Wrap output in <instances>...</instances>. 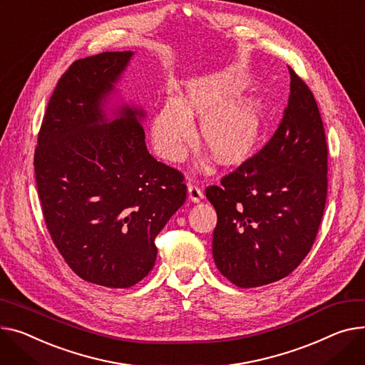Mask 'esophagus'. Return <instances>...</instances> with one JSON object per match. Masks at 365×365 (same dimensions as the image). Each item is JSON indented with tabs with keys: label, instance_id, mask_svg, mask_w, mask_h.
<instances>
[{
	"label": "esophagus",
	"instance_id": "34e87169",
	"mask_svg": "<svg viewBox=\"0 0 365 365\" xmlns=\"http://www.w3.org/2000/svg\"><path fill=\"white\" fill-rule=\"evenodd\" d=\"M187 193H189V200L192 202H200L204 198V193H202L201 187H198L193 183H187Z\"/></svg>",
	"mask_w": 365,
	"mask_h": 365
}]
</instances>
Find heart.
I'll list each match as a JSON object with an SVG mask.
<instances>
[{
	"instance_id": "1",
	"label": "heart",
	"mask_w": 365,
	"mask_h": 365,
	"mask_svg": "<svg viewBox=\"0 0 365 365\" xmlns=\"http://www.w3.org/2000/svg\"><path fill=\"white\" fill-rule=\"evenodd\" d=\"M244 86L245 81L229 70L189 81L182 98L170 96L153 118L151 138L158 154L179 160L192 135V117H204L200 140L217 161L232 164L247 158L261 135L262 115L250 96L229 101Z\"/></svg>"
}]
</instances>
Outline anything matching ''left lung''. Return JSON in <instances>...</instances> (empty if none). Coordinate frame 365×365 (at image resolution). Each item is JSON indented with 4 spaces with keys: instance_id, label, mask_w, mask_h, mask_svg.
<instances>
[{
    "instance_id": "8db88e82",
    "label": "left lung",
    "mask_w": 365,
    "mask_h": 365,
    "mask_svg": "<svg viewBox=\"0 0 365 365\" xmlns=\"http://www.w3.org/2000/svg\"><path fill=\"white\" fill-rule=\"evenodd\" d=\"M290 73L280 125L265 147L208 186L217 212L212 258L239 287H257L292 273L309 252L327 197V145L312 92Z\"/></svg>"
}]
</instances>
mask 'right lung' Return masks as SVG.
<instances>
[{"instance_id":"1","label":"right lung","mask_w":365,"mask_h":365,"mask_svg":"<svg viewBox=\"0 0 365 365\" xmlns=\"http://www.w3.org/2000/svg\"><path fill=\"white\" fill-rule=\"evenodd\" d=\"M133 51L73 63L48 103L35 151L43 218L70 269L86 282L125 289L155 264V236L186 200L178 170L145 145L139 106L117 103Z\"/></svg>"}]
</instances>
